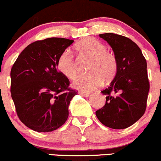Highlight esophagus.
Segmentation results:
<instances>
[{
    "label": "esophagus",
    "mask_w": 161,
    "mask_h": 161,
    "mask_svg": "<svg viewBox=\"0 0 161 161\" xmlns=\"http://www.w3.org/2000/svg\"><path fill=\"white\" fill-rule=\"evenodd\" d=\"M79 95H80L84 96V97H89V96H90V93H88V92H79Z\"/></svg>",
    "instance_id": "esophagus-1"
}]
</instances>
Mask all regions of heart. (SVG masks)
<instances>
[{
	"mask_svg": "<svg viewBox=\"0 0 161 161\" xmlns=\"http://www.w3.org/2000/svg\"><path fill=\"white\" fill-rule=\"evenodd\" d=\"M82 54L91 57L87 74L79 75L73 79L72 86L83 92L93 91L102 84L104 79L114 78L117 70V60L114 53L107 51L106 46L93 38H86L75 45ZM57 68L64 76L73 79L77 73L76 63L69 50L64 51L57 60Z\"/></svg>",
	"mask_w": 161,
	"mask_h": 161,
	"instance_id": "obj_1",
	"label": "heart"
}]
</instances>
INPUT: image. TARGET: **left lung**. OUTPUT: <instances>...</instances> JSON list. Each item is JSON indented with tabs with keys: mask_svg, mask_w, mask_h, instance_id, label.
Returning a JSON list of instances; mask_svg holds the SVG:
<instances>
[{
	"mask_svg": "<svg viewBox=\"0 0 161 161\" xmlns=\"http://www.w3.org/2000/svg\"><path fill=\"white\" fill-rule=\"evenodd\" d=\"M111 47L117 60V70L110 86L101 93L106 103L95 112L102 124L114 129H125L145 114L149 92L147 62L138 46L126 37L100 34ZM119 95L114 96L111 93Z\"/></svg>",
	"mask_w": 161,
	"mask_h": 161,
	"instance_id": "obj_1",
	"label": "left lung"
}]
</instances>
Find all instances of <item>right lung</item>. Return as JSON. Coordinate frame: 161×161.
I'll return each instance as SVG.
<instances>
[{"instance_id": "right-lung-1", "label": "right lung", "mask_w": 161, "mask_h": 161, "mask_svg": "<svg viewBox=\"0 0 161 161\" xmlns=\"http://www.w3.org/2000/svg\"><path fill=\"white\" fill-rule=\"evenodd\" d=\"M73 40L50 38L25 47L10 72L11 97L22 123L38 132H52L65 123L77 92L57 71L60 54Z\"/></svg>"}]
</instances>
